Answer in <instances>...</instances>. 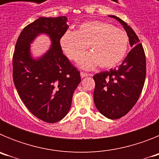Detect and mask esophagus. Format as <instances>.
I'll return each instance as SVG.
<instances>
[{
  "mask_svg": "<svg viewBox=\"0 0 159 159\" xmlns=\"http://www.w3.org/2000/svg\"><path fill=\"white\" fill-rule=\"evenodd\" d=\"M88 75H90L89 74H88V73L84 72V71H81L80 72V76L82 77V78H84V77H87V76H88Z\"/></svg>",
  "mask_w": 159,
  "mask_h": 159,
  "instance_id": "34e87169",
  "label": "esophagus"
}]
</instances>
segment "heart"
<instances>
[{
    "label": "heart",
    "instance_id": "b5f03b06",
    "mask_svg": "<svg viewBox=\"0 0 159 159\" xmlns=\"http://www.w3.org/2000/svg\"><path fill=\"white\" fill-rule=\"evenodd\" d=\"M128 45L127 32L102 21L81 24L74 32H66L60 39L63 52L72 61H76L88 46L91 52L79 60V65L86 70L98 64L102 68L119 65L127 54Z\"/></svg>",
    "mask_w": 159,
    "mask_h": 159
}]
</instances>
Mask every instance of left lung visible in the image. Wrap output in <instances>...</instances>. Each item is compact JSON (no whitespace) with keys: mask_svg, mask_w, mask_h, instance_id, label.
<instances>
[{"mask_svg":"<svg viewBox=\"0 0 159 159\" xmlns=\"http://www.w3.org/2000/svg\"><path fill=\"white\" fill-rule=\"evenodd\" d=\"M109 16L123 25L132 49L119 67L94 75V102L102 116L116 119L128 113L141 95L146 79V56L134 30L118 16Z\"/></svg>","mask_w":159,"mask_h":159,"instance_id":"8db88e82","label":"left lung"}]
</instances>
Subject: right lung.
<instances>
[{
  "label": "right lung",
  "mask_w": 159,
  "mask_h": 159,
  "mask_svg": "<svg viewBox=\"0 0 159 159\" xmlns=\"http://www.w3.org/2000/svg\"><path fill=\"white\" fill-rule=\"evenodd\" d=\"M66 16L40 17L20 32L12 57V77L20 97L29 111L46 123L59 122L66 116L72 95L80 83V74L63 54L60 39L67 32ZM52 41L47 52L31 57L30 44L40 34Z\"/></svg>",
  "instance_id": "obj_1"
}]
</instances>
